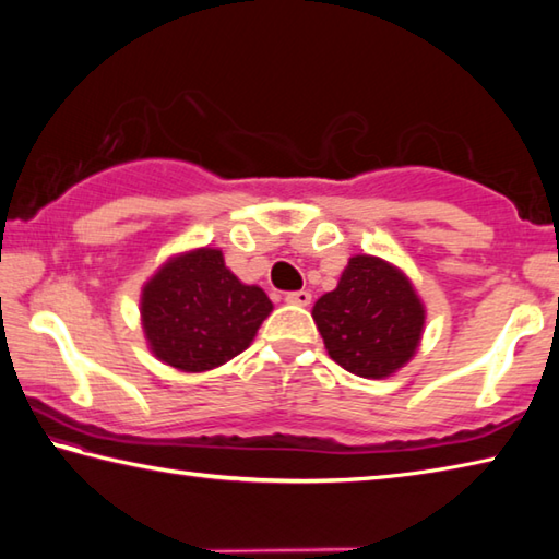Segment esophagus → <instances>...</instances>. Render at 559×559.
I'll list each match as a JSON object with an SVG mask.
<instances>
[{
  "label": "esophagus",
  "mask_w": 559,
  "mask_h": 559,
  "mask_svg": "<svg viewBox=\"0 0 559 559\" xmlns=\"http://www.w3.org/2000/svg\"><path fill=\"white\" fill-rule=\"evenodd\" d=\"M286 302H290V306H308L310 293L308 290H290V293H286Z\"/></svg>",
  "instance_id": "obj_1"
}]
</instances>
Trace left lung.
I'll list each match as a JSON object with an SVG mask.
<instances>
[{"label": "left lung", "mask_w": 559, "mask_h": 559, "mask_svg": "<svg viewBox=\"0 0 559 559\" xmlns=\"http://www.w3.org/2000/svg\"><path fill=\"white\" fill-rule=\"evenodd\" d=\"M313 320L340 367L382 380L409 362L424 308L402 271L382 259L353 257L337 288L316 302Z\"/></svg>", "instance_id": "1"}]
</instances>
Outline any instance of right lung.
<instances>
[{"mask_svg":"<svg viewBox=\"0 0 559 559\" xmlns=\"http://www.w3.org/2000/svg\"><path fill=\"white\" fill-rule=\"evenodd\" d=\"M271 310L266 293L243 286L216 249L167 261L143 290L150 349L185 372L212 370L243 353Z\"/></svg>","mask_w":559,"mask_h":559,"instance_id":"obj_1","label":"right lung"}]
</instances>
